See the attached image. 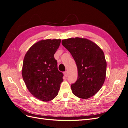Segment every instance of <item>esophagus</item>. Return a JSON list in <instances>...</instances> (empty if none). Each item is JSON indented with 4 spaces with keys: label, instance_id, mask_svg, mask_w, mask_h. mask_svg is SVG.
Masks as SVG:
<instances>
[{
    "label": "esophagus",
    "instance_id": "esophagus-1",
    "mask_svg": "<svg viewBox=\"0 0 128 128\" xmlns=\"http://www.w3.org/2000/svg\"><path fill=\"white\" fill-rule=\"evenodd\" d=\"M64 75L65 77H67L68 76V72L67 71H66L64 72Z\"/></svg>",
    "mask_w": 128,
    "mask_h": 128
}]
</instances>
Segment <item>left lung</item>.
<instances>
[{"label":"left lung","mask_w":128,"mask_h":128,"mask_svg":"<svg viewBox=\"0 0 128 128\" xmlns=\"http://www.w3.org/2000/svg\"><path fill=\"white\" fill-rule=\"evenodd\" d=\"M62 44L70 53L78 70L77 80L71 85L73 94L82 99L94 96L106 78L107 63L102 50L93 42L79 37L64 40Z\"/></svg>","instance_id":"8db88e82"}]
</instances>
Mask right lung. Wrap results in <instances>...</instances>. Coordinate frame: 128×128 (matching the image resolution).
<instances>
[{"label":"right lung","instance_id":"add662e5","mask_svg":"<svg viewBox=\"0 0 128 128\" xmlns=\"http://www.w3.org/2000/svg\"><path fill=\"white\" fill-rule=\"evenodd\" d=\"M61 40H42L31 47L24 58L22 75L27 88L34 97L50 101L58 95L63 73L54 57Z\"/></svg>","mask_w":128,"mask_h":128}]
</instances>
